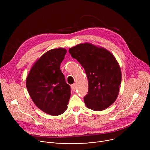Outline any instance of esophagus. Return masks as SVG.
Returning a JSON list of instances; mask_svg holds the SVG:
<instances>
[{"instance_id":"obj_1","label":"esophagus","mask_w":150,"mask_h":150,"mask_svg":"<svg viewBox=\"0 0 150 150\" xmlns=\"http://www.w3.org/2000/svg\"><path fill=\"white\" fill-rule=\"evenodd\" d=\"M71 88H72V90L73 91H75V90H76V87H75V83L71 85Z\"/></svg>"}]
</instances>
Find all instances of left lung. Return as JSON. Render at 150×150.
<instances>
[{
    "label": "left lung",
    "instance_id": "1",
    "mask_svg": "<svg viewBox=\"0 0 150 150\" xmlns=\"http://www.w3.org/2000/svg\"><path fill=\"white\" fill-rule=\"evenodd\" d=\"M85 69L88 81L85 104L94 111H101L112 105L119 93L122 74L115 56L104 48L82 43L69 49Z\"/></svg>",
    "mask_w": 150,
    "mask_h": 150
}]
</instances>
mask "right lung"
Masks as SVG:
<instances>
[{
    "label": "right lung",
    "instance_id": "right-lung-1",
    "mask_svg": "<svg viewBox=\"0 0 150 150\" xmlns=\"http://www.w3.org/2000/svg\"><path fill=\"white\" fill-rule=\"evenodd\" d=\"M67 50L58 48L42 54L32 67L26 79L28 93L41 110L57 116L65 112L71 97V88L60 69Z\"/></svg>",
    "mask_w": 150,
    "mask_h": 150
}]
</instances>
